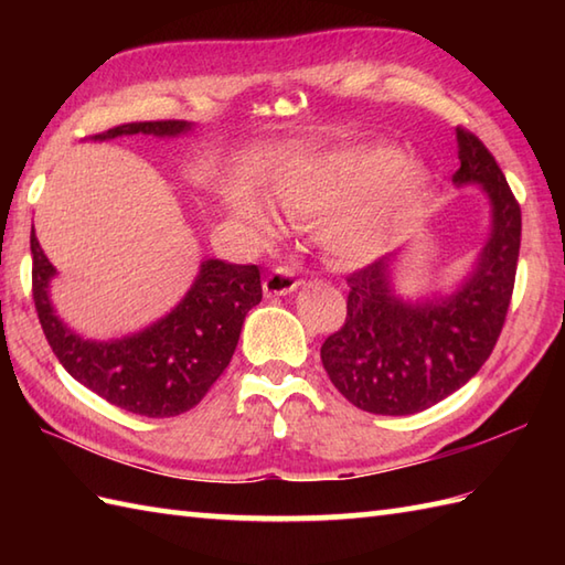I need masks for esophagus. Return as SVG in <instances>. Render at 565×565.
I'll return each instance as SVG.
<instances>
[{"label":"esophagus","instance_id":"obj_1","mask_svg":"<svg viewBox=\"0 0 565 565\" xmlns=\"http://www.w3.org/2000/svg\"><path fill=\"white\" fill-rule=\"evenodd\" d=\"M298 276L291 267H276L267 279H264V296H289L298 289Z\"/></svg>","mask_w":565,"mask_h":565}]
</instances>
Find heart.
<instances>
[{
	"label": "heart",
	"instance_id": "heart-1",
	"mask_svg": "<svg viewBox=\"0 0 565 565\" xmlns=\"http://www.w3.org/2000/svg\"><path fill=\"white\" fill-rule=\"evenodd\" d=\"M429 189L425 167L405 162V152L386 142H356L294 160L271 182L286 211L303 218L332 213L320 227V245L344 264L383 255L423 213ZM235 211L262 233L274 227L262 203L239 201Z\"/></svg>",
	"mask_w": 565,
	"mask_h": 565
}]
</instances>
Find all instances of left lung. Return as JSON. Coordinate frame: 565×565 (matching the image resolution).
Masks as SVG:
<instances>
[{"instance_id":"1","label":"left lung","mask_w":565,"mask_h":565,"mask_svg":"<svg viewBox=\"0 0 565 565\" xmlns=\"http://www.w3.org/2000/svg\"><path fill=\"white\" fill-rule=\"evenodd\" d=\"M456 186H481L490 206L483 247L449 294L395 289L403 249L354 271L344 326L320 347L330 381L374 415H415L471 381L493 352L514 289L522 213L493 154L456 128Z\"/></svg>"}]
</instances>
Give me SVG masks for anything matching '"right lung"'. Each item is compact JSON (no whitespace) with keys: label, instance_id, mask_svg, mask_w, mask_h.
<instances>
[{"label":"right lung","instance_id":"right-lung-1","mask_svg":"<svg viewBox=\"0 0 565 565\" xmlns=\"http://www.w3.org/2000/svg\"><path fill=\"white\" fill-rule=\"evenodd\" d=\"M189 121L124 124L92 140L124 136L179 138ZM33 301L41 328L72 379L104 401L142 417H174L191 411L231 364L245 316L262 301L257 264L203 259L191 289L170 313L148 328L114 340H87L57 316L51 284L57 269L31 231Z\"/></svg>","mask_w":565,"mask_h":565}]
</instances>
